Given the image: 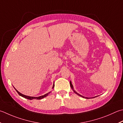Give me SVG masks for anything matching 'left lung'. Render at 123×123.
Returning a JSON list of instances; mask_svg holds the SVG:
<instances>
[{"label": "left lung", "mask_w": 123, "mask_h": 123, "mask_svg": "<svg viewBox=\"0 0 123 123\" xmlns=\"http://www.w3.org/2000/svg\"><path fill=\"white\" fill-rule=\"evenodd\" d=\"M70 86H71V88H72V90H73V91H74V93H75L76 94H77V95H78L79 96H80V97H83V98H85V97H83V96H81V95H80V94H79L78 93H77L76 92V91H74V88H73V85H72V84H71V81H70Z\"/></svg>", "instance_id": "obj_1"}]
</instances>
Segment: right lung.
<instances>
[{"instance_id": "1", "label": "right lung", "mask_w": 123, "mask_h": 123, "mask_svg": "<svg viewBox=\"0 0 123 123\" xmlns=\"http://www.w3.org/2000/svg\"><path fill=\"white\" fill-rule=\"evenodd\" d=\"M54 85H53V88H54ZM15 90L16 91V92H18V94L20 95V96H21V97H23V98H27V99H29V100H33V99L40 100V99H42V98H45V97H47V96L48 95H49V92L48 93H46V94H45V95H42V96H40V97H29V96H26V95H23V94H21V93L19 92L18 91H17V90H16V89H15Z\"/></svg>"}]
</instances>
